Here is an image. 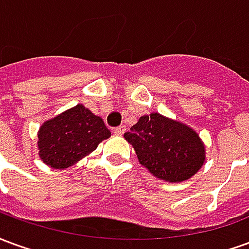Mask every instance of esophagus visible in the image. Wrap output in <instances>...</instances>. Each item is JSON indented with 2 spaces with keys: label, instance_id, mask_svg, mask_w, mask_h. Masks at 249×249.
<instances>
[{
  "label": "esophagus",
  "instance_id": "34e87169",
  "mask_svg": "<svg viewBox=\"0 0 249 249\" xmlns=\"http://www.w3.org/2000/svg\"><path fill=\"white\" fill-rule=\"evenodd\" d=\"M125 130H126V128H125V125H120V126H117V128H114L113 133L116 136H123V135H124Z\"/></svg>",
  "mask_w": 249,
  "mask_h": 249
}]
</instances>
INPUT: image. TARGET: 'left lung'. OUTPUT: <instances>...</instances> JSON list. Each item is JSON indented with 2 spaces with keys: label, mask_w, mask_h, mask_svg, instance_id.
<instances>
[{
  "label": "left lung",
  "mask_w": 249,
  "mask_h": 249,
  "mask_svg": "<svg viewBox=\"0 0 249 249\" xmlns=\"http://www.w3.org/2000/svg\"><path fill=\"white\" fill-rule=\"evenodd\" d=\"M124 137L141 165L167 183L185 181L205 162V145L197 132L157 112L141 116Z\"/></svg>",
  "instance_id": "obj_1"
}]
</instances>
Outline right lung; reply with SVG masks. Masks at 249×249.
<instances>
[{
	"mask_svg": "<svg viewBox=\"0 0 249 249\" xmlns=\"http://www.w3.org/2000/svg\"><path fill=\"white\" fill-rule=\"evenodd\" d=\"M38 156L54 169H65L90 155L110 130L101 117L93 114L82 104L48 120L38 129Z\"/></svg>",
	"mask_w": 249,
	"mask_h": 249,
	"instance_id": "1",
	"label": "right lung"
}]
</instances>
